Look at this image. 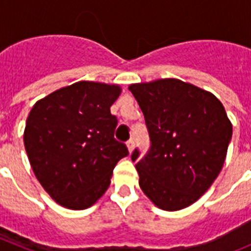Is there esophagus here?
<instances>
[{
  "label": "esophagus",
  "instance_id": "1",
  "mask_svg": "<svg viewBox=\"0 0 251 251\" xmlns=\"http://www.w3.org/2000/svg\"><path fill=\"white\" fill-rule=\"evenodd\" d=\"M127 147H128V151H129L130 153H132V151L134 150V139H129V141L127 142Z\"/></svg>",
  "mask_w": 251,
  "mask_h": 251
}]
</instances>
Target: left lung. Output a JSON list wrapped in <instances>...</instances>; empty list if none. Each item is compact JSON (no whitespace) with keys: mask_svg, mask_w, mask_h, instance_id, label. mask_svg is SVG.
<instances>
[{"mask_svg":"<svg viewBox=\"0 0 251 251\" xmlns=\"http://www.w3.org/2000/svg\"><path fill=\"white\" fill-rule=\"evenodd\" d=\"M145 115L151 147L137 162L142 191L166 211L194 203L212 185L225 162L232 126L211 93L178 79L132 84Z\"/></svg>","mask_w":251,"mask_h":251,"instance_id":"8db88e82","label":"left lung"}]
</instances>
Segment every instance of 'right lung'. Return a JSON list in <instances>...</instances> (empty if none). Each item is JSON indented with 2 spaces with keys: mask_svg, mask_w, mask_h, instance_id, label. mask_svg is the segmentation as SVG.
I'll return each instance as SVG.
<instances>
[{
  "mask_svg": "<svg viewBox=\"0 0 251 251\" xmlns=\"http://www.w3.org/2000/svg\"><path fill=\"white\" fill-rule=\"evenodd\" d=\"M118 85L79 81L37 101L26 121L24 143L45 191L72 210L88 208L110 185L119 159L129 154L114 138L110 106Z\"/></svg>",
  "mask_w": 251,
  "mask_h": 251,
  "instance_id": "add662e5",
  "label": "right lung"
}]
</instances>
